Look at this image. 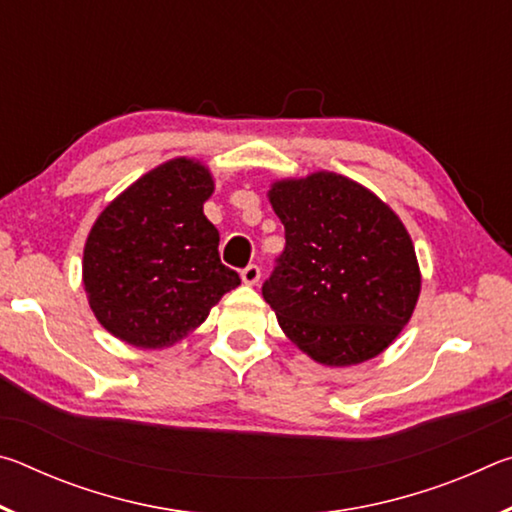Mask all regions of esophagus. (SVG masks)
<instances>
[{
    "label": "esophagus",
    "instance_id": "34e87169",
    "mask_svg": "<svg viewBox=\"0 0 512 512\" xmlns=\"http://www.w3.org/2000/svg\"><path fill=\"white\" fill-rule=\"evenodd\" d=\"M259 275H262V268L257 264H248L244 271H241V280H244V284H250V287H253V284L259 282Z\"/></svg>",
    "mask_w": 512,
    "mask_h": 512
}]
</instances>
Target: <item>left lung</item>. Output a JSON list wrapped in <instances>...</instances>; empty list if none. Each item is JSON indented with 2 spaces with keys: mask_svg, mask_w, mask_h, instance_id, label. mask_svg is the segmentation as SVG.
I'll return each mask as SVG.
<instances>
[{
  "mask_svg": "<svg viewBox=\"0 0 512 512\" xmlns=\"http://www.w3.org/2000/svg\"><path fill=\"white\" fill-rule=\"evenodd\" d=\"M268 198L287 246L262 296L284 334L325 366L384 352L420 296L418 259L400 216L329 171L277 180Z\"/></svg>",
  "mask_w": 512,
  "mask_h": 512,
  "instance_id": "1",
  "label": "left lung"
}]
</instances>
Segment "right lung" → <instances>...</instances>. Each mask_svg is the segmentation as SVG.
Listing matches in <instances>:
<instances>
[{"label": "right lung", "mask_w": 512, "mask_h": 512, "mask_svg": "<svg viewBox=\"0 0 512 512\" xmlns=\"http://www.w3.org/2000/svg\"><path fill=\"white\" fill-rule=\"evenodd\" d=\"M214 192L201 162L160 164L94 221L83 287L99 323L135 348H169L203 323L237 271L221 264L219 230L203 203Z\"/></svg>", "instance_id": "1"}]
</instances>
